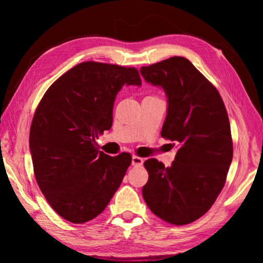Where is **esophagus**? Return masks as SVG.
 I'll return each mask as SVG.
<instances>
[{
    "instance_id": "1",
    "label": "esophagus",
    "mask_w": 263,
    "mask_h": 263,
    "mask_svg": "<svg viewBox=\"0 0 263 263\" xmlns=\"http://www.w3.org/2000/svg\"><path fill=\"white\" fill-rule=\"evenodd\" d=\"M144 163V159L140 157H137V155H133L132 157V166H141Z\"/></svg>"
}]
</instances>
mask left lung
Segmentation results:
<instances>
[{
  "label": "left lung",
  "instance_id": "8db88e82",
  "mask_svg": "<svg viewBox=\"0 0 263 263\" xmlns=\"http://www.w3.org/2000/svg\"><path fill=\"white\" fill-rule=\"evenodd\" d=\"M140 74L167 96L161 136L180 148L172 166L144 162L142 197L154 215L174 225L198 219L215 203L233 158L229 116L217 89L183 57L141 67Z\"/></svg>",
  "mask_w": 263,
  "mask_h": 263
}]
</instances>
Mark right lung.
<instances>
[{"label": "right lung", "mask_w": 263, "mask_h": 263, "mask_svg": "<svg viewBox=\"0 0 263 263\" xmlns=\"http://www.w3.org/2000/svg\"><path fill=\"white\" fill-rule=\"evenodd\" d=\"M123 86H141L136 68L87 61L47 89L30 128L35 181L53 210L82 224L103 212L121 185L132 158L109 157L95 147L112 125Z\"/></svg>", "instance_id": "obj_1"}]
</instances>
